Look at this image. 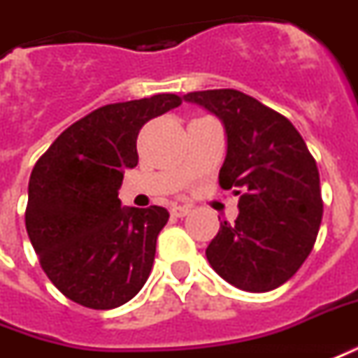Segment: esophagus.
<instances>
[{"label":"esophagus","instance_id":"34e87169","mask_svg":"<svg viewBox=\"0 0 358 358\" xmlns=\"http://www.w3.org/2000/svg\"><path fill=\"white\" fill-rule=\"evenodd\" d=\"M189 211H192L189 205H172L171 207V213L174 215V217H186Z\"/></svg>","mask_w":358,"mask_h":358}]
</instances>
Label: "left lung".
I'll return each instance as SVG.
<instances>
[{
    "instance_id": "left-lung-1",
    "label": "left lung",
    "mask_w": 358,
    "mask_h": 358,
    "mask_svg": "<svg viewBox=\"0 0 358 358\" xmlns=\"http://www.w3.org/2000/svg\"><path fill=\"white\" fill-rule=\"evenodd\" d=\"M227 131L222 189L234 187L240 213L222 221L205 256L224 281L248 292L287 283L310 256L324 215L320 172L283 114L236 89L187 92Z\"/></svg>"
}]
</instances>
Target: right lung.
Masks as SVG:
<instances>
[{
	"mask_svg": "<svg viewBox=\"0 0 358 358\" xmlns=\"http://www.w3.org/2000/svg\"><path fill=\"white\" fill-rule=\"evenodd\" d=\"M180 104L178 94H155L101 106L62 131L34 164L27 232L40 267L69 301L118 308L147 281L171 215L159 205L126 209L118 189L139 161V129Z\"/></svg>",
	"mask_w": 358,
	"mask_h": 358,
	"instance_id": "right-lung-1",
	"label": "right lung"
}]
</instances>
